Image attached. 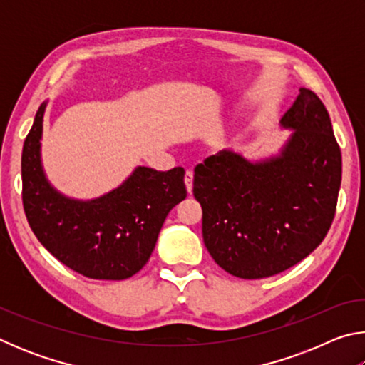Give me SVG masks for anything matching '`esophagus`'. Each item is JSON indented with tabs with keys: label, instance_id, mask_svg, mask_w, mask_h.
<instances>
[{
	"label": "esophagus",
	"instance_id": "obj_1",
	"mask_svg": "<svg viewBox=\"0 0 365 365\" xmlns=\"http://www.w3.org/2000/svg\"><path fill=\"white\" fill-rule=\"evenodd\" d=\"M185 185H187L188 193H191V190H193V170L185 172Z\"/></svg>",
	"mask_w": 365,
	"mask_h": 365
}]
</instances>
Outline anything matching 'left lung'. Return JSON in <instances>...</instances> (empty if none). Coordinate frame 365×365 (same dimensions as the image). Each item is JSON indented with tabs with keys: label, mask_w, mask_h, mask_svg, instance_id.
Instances as JSON below:
<instances>
[{
	"label": "left lung",
	"mask_w": 365,
	"mask_h": 365,
	"mask_svg": "<svg viewBox=\"0 0 365 365\" xmlns=\"http://www.w3.org/2000/svg\"><path fill=\"white\" fill-rule=\"evenodd\" d=\"M280 125L293 133L275 156L250 160L222 150L195 168L202 240L217 265L240 279L293 267L322 243L335 217L341 151L324 103L299 88Z\"/></svg>",
	"instance_id": "1"
}]
</instances>
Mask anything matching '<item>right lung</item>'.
I'll list each match as a JSON object with an SVG mask.
<instances>
[{"label":"right lung","instance_id":"1","mask_svg":"<svg viewBox=\"0 0 365 365\" xmlns=\"http://www.w3.org/2000/svg\"><path fill=\"white\" fill-rule=\"evenodd\" d=\"M36 110L22 150V202L38 242L67 267L96 280H125L148 262L170 209L187 197L183 168L138 165L109 193L73 200L61 193L41 164L43 115Z\"/></svg>","mask_w":365,"mask_h":365}]
</instances>
